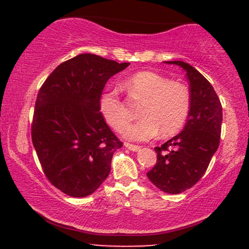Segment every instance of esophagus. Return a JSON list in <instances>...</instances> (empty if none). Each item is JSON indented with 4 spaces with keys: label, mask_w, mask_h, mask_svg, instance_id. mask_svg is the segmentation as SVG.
<instances>
[{
    "label": "esophagus",
    "mask_w": 249,
    "mask_h": 249,
    "mask_svg": "<svg viewBox=\"0 0 249 249\" xmlns=\"http://www.w3.org/2000/svg\"><path fill=\"white\" fill-rule=\"evenodd\" d=\"M124 146L128 149H130V151H132V152H137V151H139V149H141V146L134 145V144H129V142H125Z\"/></svg>",
    "instance_id": "esophagus-1"
}]
</instances>
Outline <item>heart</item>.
<instances>
[{
    "label": "heart",
    "instance_id": "1",
    "mask_svg": "<svg viewBox=\"0 0 249 249\" xmlns=\"http://www.w3.org/2000/svg\"><path fill=\"white\" fill-rule=\"evenodd\" d=\"M124 87L135 100L142 101V119L130 125L124 104L114 91H105L100 98L102 117L115 131L124 130L131 141H148L159 134L171 137L181 130L190 111V93L186 85L172 81L154 71H141L124 81Z\"/></svg>",
    "mask_w": 249,
    "mask_h": 249
}]
</instances>
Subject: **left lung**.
Returning a JSON list of instances; mask_svg holds the SVG:
<instances>
[{"mask_svg":"<svg viewBox=\"0 0 249 249\" xmlns=\"http://www.w3.org/2000/svg\"><path fill=\"white\" fill-rule=\"evenodd\" d=\"M165 63L186 71L192 104L183 130L154 148L158 161L147 177L162 192L180 194L199 181L219 147L222 105L210 81L195 68L182 61Z\"/></svg>","mask_w":249,"mask_h":249,"instance_id":"obj_1","label":"left lung"}]
</instances>
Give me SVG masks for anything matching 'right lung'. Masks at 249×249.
Listing matches in <instances>:
<instances>
[{
	"instance_id": "obj_1",
	"label": "right lung",
	"mask_w": 249,
	"mask_h": 249,
	"mask_svg": "<svg viewBox=\"0 0 249 249\" xmlns=\"http://www.w3.org/2000/svg\"><path fill=\"white\" fill-rule=\"evenodd\" d=\"M129 63L84 53L57 66L37 95L32 141L44 175L71 197L93 194L122 147L100 112L107 81Z\"/></svg>"
}]
</instances>
